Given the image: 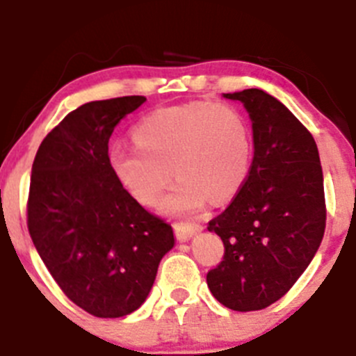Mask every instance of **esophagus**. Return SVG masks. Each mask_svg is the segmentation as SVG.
Instances as JSON below:
<instances>
[{"label":"esophagus","instance_id":"1","mask_svg":"<svg viewBox=\"0 0 356 356\" xmlns=\"http://www.w3.org/2000/svg\"><path fill=\"white\" fill-rule=\"evenodd\" d=\"M175 236H177L179 241H188L195 236V234L202 232L200 225H184V223H175L174 225Z\"/></svg>","mask_w":356,"mask_h":356}]
</instances>
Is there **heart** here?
Returning a JSON list of instances; mask_svg holds the SVG:
<instances>
[{
    "instance_id": "b5f03b06",
    "label": "heart",
    "mask_w": 356,
    "mask_h": 356,
    "mask_svg": "<svg viewBox=\"0 0 356 356\" xmlns=\"http://www.w3.org/2000/svg\"><path fill=\"white\" fill-rule=\"evenodd\" d=\"M138 145L115 143L108 159L118 182L143 206H154L172 182L181 181L161 209L182 216L241 190L252 163L248 124L230 104L186 102L159 108L134 127Z\"/></svg>"
}]
</instances>
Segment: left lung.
I'll return each mask as SVG.
<instances>
[{
    "mask_svg": "<svg viewBox=\"0 0 356 356\" xmlns=\"http://www.w3.org/2000/svg\"><path fill=\"white\" fill-rule=\"evenodd\" d=\"M248 111L254 159L230 206L207 225L225 246L207 286L227 309L250 312L280 300L302 277L325 234L318 145L303 124L259 88L223 94Z\"/></svg>",
    "mask_w": 356,
    "mask_h": 356,
    "instance_id": "left-lung-1",
    "label": "left lung"
}]
</instances>
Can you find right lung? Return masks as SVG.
<instances>
[{
    "instance_id": "add662e5",
    "label": "right lung",
    "mask_w": 356,
    "mask_h": 356,
    "mask_svg": "<svg viewBox=\"0 0 356 356\" xmlns=\"http://www.w3.org/2000/svg\"><path fill=\"white\" fill-rule=\"evenodd\" d=\"M147 99L86 102L40 143L31 166L28 230L69 300L95 318L143 305L174 230L129 195L108 159L115 126Z\"/></svg>"
}]
</instances>
